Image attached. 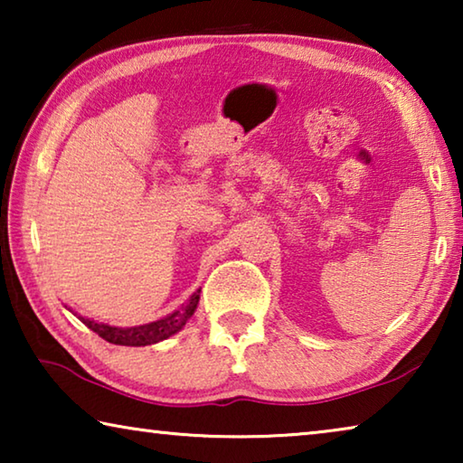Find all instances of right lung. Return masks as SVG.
<instances>
[{
	"label": "right lung",
	"instance_id": "obj_1",
	"mask_svg": "<svg viewBox=\"0 0 463 463\" xmlns=\"http://www.w3.org/2000/svg\"><path fill=\"white\" fill-rule=\"evenodd\" d=\"M198 302H200V289L198 292H194L190 300H187V304H184L179 310L171 312V315H167L165 318L155 320V323H148V325H140V326H127V328L109 326L104 323H96V320L85 318V317H80V320L108 343L127 345V347H145V345H153L163 339H169L171 335L182 331L184 325L192 318L195 308H198Z\"/></svg>",
	"mask_w": 463,
	"mask_h": 463
}]
</instances>
